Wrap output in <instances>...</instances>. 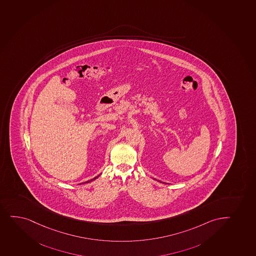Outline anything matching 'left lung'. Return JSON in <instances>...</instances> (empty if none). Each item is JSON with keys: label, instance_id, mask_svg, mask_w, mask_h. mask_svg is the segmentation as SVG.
Masks as SVG:
<instances>
[{"label": "left lung", "instance_id": "left-lung-1", "mask_svg": "<svg viewBox=\"0 0 256 256\" xmlns=\"http://www.w3.org/2000/svg\"><path fill=\"white\" fill-rule=\"evenodd\" d=\"M160 182H161V181H160Z\"/></svg>", "mask_w": 256, "mask_h": 256}]
</instances>
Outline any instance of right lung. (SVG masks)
<instances>
[{
    "instance_id": "obj_1",
    "label": "right lung",
    "mask_w": 256,
    "mask_h": 256,
    "mask_svg": "<svg viewBox=\"0 0 256 256\" xmlns=\"http://www.w3.org/2000/svg\"><path fill=\"white\" fill-rule=\"evenodd\" d=\"M98 176H96V177H94V178H92L91 180L86 181V182H84V183H89V182H91V181L94 180H96V178H98Z\"/></svg>"
}]
</instances>
